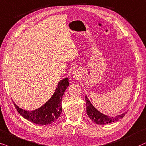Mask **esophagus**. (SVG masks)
<instances>
[{"label": "esophagus", "mask_w": 146, "mask_h": 146, "mask_svg": "<svg viewBox=\"0 0 146 146\" xmlns=\"http://www.w3.org/2000/svg\"><path fill=\"white\" fill-rule=\"evenodd\" d=\"M73 75V76H76V75Z\"/></svg>", "instance_id": "obj_1"}]
</instances>
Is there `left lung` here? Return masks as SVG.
I'll return each instance as SVG.
<instances>
[{
    "mask_svg": "<svg viewBox=\"0 0 146 146\" xmlns=\"http://www.w3.org/2000/svg\"><path fill=\"white\" fill-rule=\"evenodd\" d=\"M85 102H86V106H87V114L88 115L91 121H93L94 123L98 125H105L112 123V122L117 121L118 120L121 119L123 118L127 112H124L121 115L114 116H109L101 113L100 111H98L97 109L93 106V105L91 104L90 101L87 98V96H85Z\"/></svg>",
    "mask_w": 146,
    "mask_h": 146,
    "instance_id": "8db88e82",
    "label": "left lung"
}]
</instances>
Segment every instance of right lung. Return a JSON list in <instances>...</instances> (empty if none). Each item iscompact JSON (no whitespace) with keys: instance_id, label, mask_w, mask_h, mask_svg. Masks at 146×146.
<instances>
[{"instance_id":"1","label":"right lung","mask_w":146,"mask_h":146,"mask_svg":"<svg viewBox=\"0 0 146 146\" xmlns=\"http://www.w3.org/2000/svg\"><path fill=\"white\" fill-rule=\"evenodd\" d=\"M69 85V78L60 81L53 96L45 104L36 110H25L19 108L14 102L13 103L17 111L25 119L38 125H48L55 121L61 114L62 99Z\"/></svg>"}]
</instances>
